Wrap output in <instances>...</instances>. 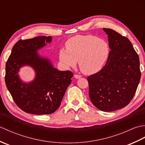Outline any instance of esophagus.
<instances>
[{"label":"esophagus","instance_id":"esophagus-1","mask_svg":"<svg viewBox=\"0 0 145 145\" xmlns=\"http://www.w3.org/2000/svg\"><path fill=\"white\" fill-rule=\"evenodd\" d=\"M74 77H75V78H76V79H79V78H80L82 77V76L80 75H76V74H75V75H74Z\"/></svg>","mask_w":145,"mask_h":145}]
</instances>
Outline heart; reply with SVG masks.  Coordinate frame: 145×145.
<instances>
[{
    "label": "heart",
    "instance_id": "b5f03b06",
    "mask_svg": "<svg viewBox=\"0 0 145 145\" xmlns=\"http://www.w3.org/2000/svg\"><path fill=\"white\" fill-rule=\"evenodd\" d=\"M110 55L109 45L93 35H76L66 43V50L60 52L61 62L67 68L74 67L78 61L81 71L87 75L102 69Z\"/></svg>",
    "mask_w": 145,
    "mask_h": 145
}]
</instances>
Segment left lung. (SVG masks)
<instances>
[{
  "mask_svg": "<svg viewBox=\"0 0 145 145\" xmlns=\"http://www.w3.org/2000/svg\"><path fill=\"white\" fill-rule=\"evenodd\" d=\"M103 30L108 35L110 55L103 69L88 76L89 97L98 109L113 112L127 106L136 93L140 60L128 39L112 29Z\"/></svg>",
  "mask_w": 145,
  "mask_h": 145,
  "instance_id": "1",
  "label": "left lung"
}]
</instances>
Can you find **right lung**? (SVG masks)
Segmentation results:
<instances>
[{"label":"right lung","mask_w":145,"mask_h":145,"mask_svg":"<svg viewBox=\"0 0 145 145\" xmlns=\"http://www.w3.org/2000/svg\"><path fill=\"white\" fill-rule=\"evenodd\" d=\"M52 40L51 36L19 40L6 62V87L17 105L27 113L39 115L55 112L72 82V72L57 70L50 60L38 54ZM24 66L35 70L36 76L32 82H24L20 78L18 72Z\"/></svg>","instance_id":"obj_1"}]
</instances>
